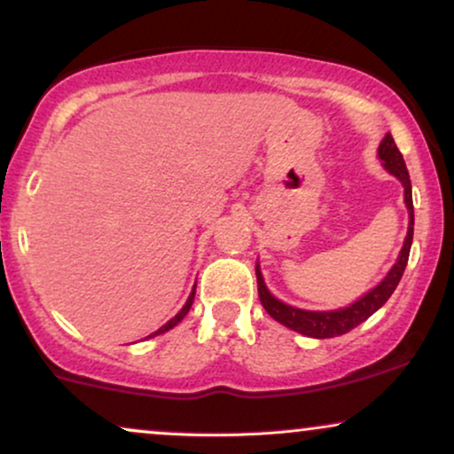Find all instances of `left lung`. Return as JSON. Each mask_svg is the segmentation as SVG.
<instances>
[{
    "label": "left lung",
    "instance_id": "8db88e82",
    "mask_svg": "<svg viewBox=\"0 0 454 454\" xmlns=\"http://www.w3.org/2000/svg\"><path fill=\"white\" fill-rule=\"evenodd\" d=\"M378 155L382 160L384 168L390 175H395L403 185V198L405 207L410 213V223H408V237H405L403 247H401L397 262L393 264V269L388 270V275L384 278L373 290H369L367 294L361 296L358 301H354L350 307H343V309L335 311H307V309H296L293 305L281 303L279 299H275L269 293L267 284H264L262 273H260V264H256V279H258V296L260 303H262L267 314L278 320L279 325L293 328V331L301 333V335L316 337V340H328V337L343 335V333L352 331L354 326H358L361 322L367 320L369 316L376 314V311L390 299V294L397 288L401 275H403L405 264L410 258V247H411V237H414V205H411V184L408 168H405V161L401 151L395 145V140L390 134L384 137L382 143L378 147Z\"/></svg>",
    "mask_w": 454,
    "mask_h": 454
}]
</instances>
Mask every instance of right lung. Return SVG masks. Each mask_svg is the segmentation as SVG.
Returning a JSON list of instances; mask_svg holds the SVG:
<instances>
[{
	"instance_id": "obj_1",
	"label": "right lung",
	"mask_w": 454,
	"mask_h": 454,
	"mask_svg": "<svg viewBox=\"0 0 454 454\" xmlns=\"http://www.w3.org/2000/svg\"><path fill=\"white\" fill-rule=\"evenodd\" d=\"M194 294H196V286H194V290H192V294H190V296H187L185 305H184V307H181V311H179V314H176L175 317H170V320H168V322H166V325H164V326H160V328H158V331H155V333H151V335H149V337L161 335V333L170 331V328H173V326H176V325H179V322H181V320H184V317H185V314H187V311H190V307H192V303H194Z\"/></svg>"
}]
</instances>
